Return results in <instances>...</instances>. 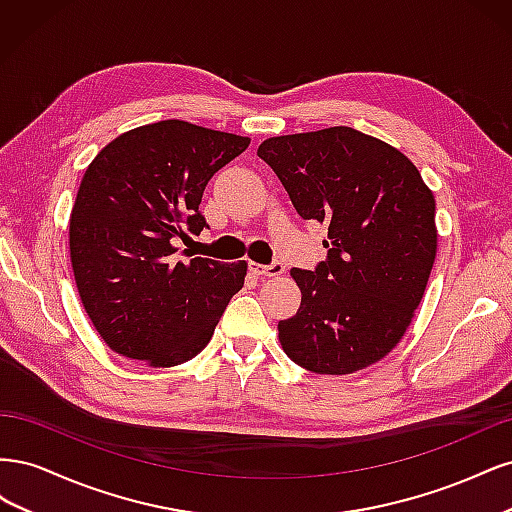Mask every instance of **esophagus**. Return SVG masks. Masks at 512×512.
<instances>
[{"label":"esophagus","instance_id":"esophagus-1","mask_svg":"<svg viewBox=\"0 0 512 512\" xmlns=\"http://www.w3.org/2000/svg\"><path fill=\"white\" fill-rule=\"evenodd\" d=\"M250 269L258 275H267V277H277V275L284 273V265L280 260L271 262V265H256V262H250Z\"/></svg>","mask_w":512,"mask_h":512}]
</instances>
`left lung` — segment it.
<instances>
[{
    "instance_id": "left-lung-1",
    "label": "left lung",
    "mask_w": 512,
    "mask_h": 512,
    "mask_svg": "<svg viewBox=\"0 0 512 512\" xmlns=\"http://www.w3.org/2000/svg\"><path fill=\"white\" fill-rule=\"evenodd\" d=\"M258 158L303 220L329 224L327 258L290 269L303 297L277 324L284 352L314 374L380 361L404 337L436 258V200L421 173L346 126L269 138Z\"/></svg>"
}]
</instances>
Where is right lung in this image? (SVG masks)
Masks as SVG:
<instances>
[{
    "instance_id": "obj_1",
    "label": "right lung",
    "mask_w": 512,
    "mask_h": 512,
    "mask_svg": "<svg viewBox=\"0 0 512 512\" xmlns=\"http://www.w3.org/2000/svg\"><path fill=\"white\" fill-rule=\"evenodd\" d=\"M250 138L168 119L108 143L70 215V258L85 312L108 348L153 367L203 350L247 265L188 258L177 243L209 228V179Z\"/></svg>"
}]
</instances>
